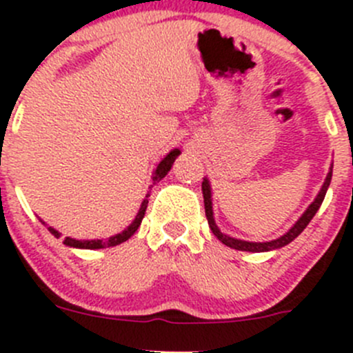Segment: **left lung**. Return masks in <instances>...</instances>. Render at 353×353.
Wrapping results in <instances>:
<instances>
[{
	"instance_id": "left-lung-1",
	"label": "left lung",
	"mask_w": 353,
	"mask_h": 353,
	"mask_svg": "<svg viewBox=\"0 0 353 353\" xmlns=\"http://www.w3.org/2000/svg\"><path fill=\"white\" fill-rule=\"evenodd\" d=\"M331 174H333V165L330 167V172H328V176H326L325 183H323L321 191L318 193V196H316L314 201H312L311 205L307 206V210L302 213L301 219H299L297 222L294 223V227H292V229L288 230L287 234L280 236L279 239L266 241V243H249V241H241V239H236V237H230V236H227V234L220 232V229L216 227V223H215V219H213L212 188H210V181L205 177V179H203V183H201V191H203V199H205V213H206V219H208L210 229H212V232L215 234L216 239H219L220 243H223V244L229 245V248H232V249H237V251L263 252V251H273V249L283 248V245L290 244L292 241H294L295 237H297L299 234H301L302 230H304L305 227L309 225V222L312 220V216L316 215V212H318L319 206H321V203H323V199H325V196H326V191H328V186L331 183Z\"/></svg>"
}]
</instances>
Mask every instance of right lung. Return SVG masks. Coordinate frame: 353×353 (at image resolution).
Returning a JSON list of instances; mask_svg holds the SVG:
<instances>
[{
  "mask_svg": "<svg viewBox=\"0 0 353 353\" xmlns=\"http://www.w3.org/2000/svg\"><path fill=\"white\" fill-rule=\"evenodd\" d=\"M179 154H181L179 148H174V150H170L169 154L163 157L162 162H160L159 165H157V169L154 170L150 190L155 186L157 183H159V181H162L163 177L167 176V172H169L170 167H172L174 160L177 159V155H179ZM148 196H150V193L145 196L143 203H141V206H140V210H138L137 216H134V220L131 222V225L128 227V229H124L121 234H116V236L109 237V239H92V241H78V239H71V237H65V241H63V243H65L66 245H70V248H78V249H104V248H112V245L124 243V241L130 239V237L133 236L134 232H137L138 227H140L141 220H143V216H145V212H147ZM41 222H42V220H41ZM42 223H44V222H42ZM49 232H51L54 237L61 236V234H59L56 229H52V227H49Z\"/></svg>",
  "mask_w": 353,
  "mask_h": 353,
  "instance_id": "add662e5",
  "label": "right lung"
}]
</instances>
